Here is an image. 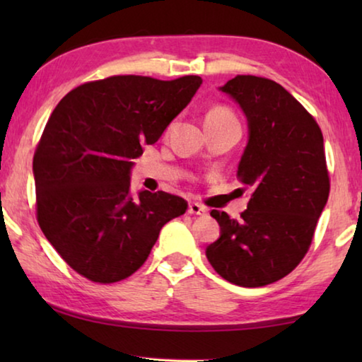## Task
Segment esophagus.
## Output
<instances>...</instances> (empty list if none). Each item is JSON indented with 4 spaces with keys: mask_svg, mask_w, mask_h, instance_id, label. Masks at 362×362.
<instances>
[{
    "mask_svg": "<svg viewBox=\"0 0 362 362\" xmlns=\"http://www.w3.org/2000/svg\"><path fill=\"white\" fill-rule=\"evenodd\" d=\"M207 211L206 207H203L198 203H189L188 204V214H192V216H204Z\"/></svg>",
    "mask_w": 362,
    "mask_h": 362,
    "instance_id": "1",
    "label": "esophagus"
}]
</instances>
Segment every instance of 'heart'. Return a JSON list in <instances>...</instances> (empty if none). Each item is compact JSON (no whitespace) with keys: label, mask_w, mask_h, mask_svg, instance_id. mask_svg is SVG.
<instances>
[{"label":"heart","mask_w":362,"mask_h":362,"mask_svg":"<svg viewBox=\"0 0 362 362\" xmlns=\"http://www.w3.org/2000/svg\"><path fill=\"white\" fill-rule=\"evenodd\" d=\"M206 119H235V116L230 112V110H226L223 107H217V108H212L209 113H207Z\"/></svg>","instance_id":"1"}]
</instances>
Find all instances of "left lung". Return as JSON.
<instances>
[{
    "label": "left lung",
    "mask_w": 362,
    "mask_h": 362,
    "mask_svg": "<svg viewBox=\"0 0 362 362\" xmlns=\"http://www.w3.org/2000/svg\"><path fill=\"white\" fill-rule=\"evenodd\" d=\"M247 118L238 179L252 189L241 220L212 211L220 236L206 257L231 284L262 287L296 268L329 198L322 132L296 97L267 78L238 75L218 88Z\"/></svg>",
    "instance_id": "obj_1"
}]
</instances>
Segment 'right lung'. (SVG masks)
Returning <instances> with one entry per match:
<instances>
[{
    "label": "right lung",
    "instance_id": "1",
    "mask_svg": "<svg viewBox=\"0 0 362 362\" xmlns=\"http://www.w3.org/2000/svg\"><path fill=\"white\" fill-rule=\"evenodd\" d=\"M199 76H110L57 103L33 156L36 216L59 255L94 283H116L148 259L159 231L187 211L166 192L131 193L132 159L155 144L199 89Z\"/></svg>",
    "mask_w": 362,
    "mask_h": 362
}]
</instances>
